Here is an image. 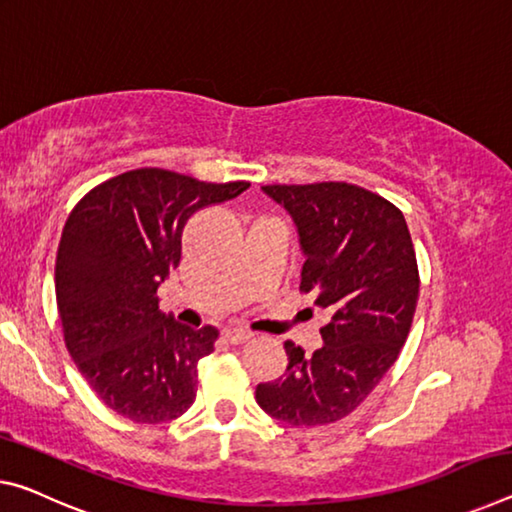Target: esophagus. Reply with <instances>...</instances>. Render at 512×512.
<instances>
[{
    "label": "esophagus",
    "mask_w": 512,
    "mask_h": 512,
    "mask_svg": "<svg viewBox=\"0 0 512 512\" xmlns=\"http://www.w3.org/2000/svg\"><path fill=\"white\" fill-rule=\"evenodd\" d=\"M223 337L230 344H243V342H248V339H253V332L241 330V328H225L223 330Z\"/></svg>",
    "instance_id": "obj_1"
}]
</instances>
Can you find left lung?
Here are the masks:
<instances>
[{
	"label": "left lung",
	"instance_id": "1",
	"mask_svg": "<svg viewBox=\"0 0 512 512\" xmlns=\"http://www.w3.org/2000/svg\"><path fill=\"white\" fill-rule=\"evenodd\" d=\"M262 191L294 221L305 264L300 291L330 314L312 355L285 344L287 371L259 383L266 415L323 426L358 408L408 339L419 298L410 230L392 202L346 182L271 184Z\"/></svg>",
	"mask_w": 512,
	"mask_h": 512
}]
</instances>
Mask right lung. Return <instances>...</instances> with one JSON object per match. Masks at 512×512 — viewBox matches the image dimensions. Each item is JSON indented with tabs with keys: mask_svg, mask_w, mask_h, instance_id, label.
Masks as SVG:
<instances>
[{
	"mask_svg": "<svg viewBox=\"0 0 512 512\" xmlns=\"http://www.w3.org/2000/svg\"><path fill=\"white\" fill-rule=\"evenodd\" d=\"M248 186L139 168L95 186L70 212L54 271L63 337L81 376L118 415L161 424L196 401L198 362L218 330L177 323L159 310L157 289L180 264L186 221Z\"/></svg>",
	"mask_w": 512,
	"mask_h": 512,
	"instance_id": "1",
	"label": "right lung"
}]
</instances>
